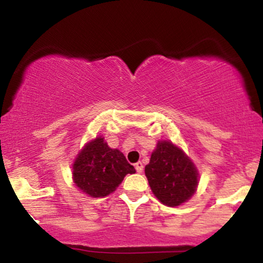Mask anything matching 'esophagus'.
<instances>
[{"label": "esophagus", "mask_w": 263, "mask_h": 263, "mask_svg": "<svg viewBox=\"0 0 263 263\" xmlns=\"http://www.w3.org/2000/svg\"><path fill=\"white\" fill-rule=\"evenodd\" d=\"M135 168H136V172H137V173H142V172H143V164H142V162L136 163Z\"/></svg>", "instance_id": "1"}]
</instances>
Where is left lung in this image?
<instances>
[{"label": "left lung", "instance_id": "1", "mask_svg": "<svg viewBox=\"0 0 263 263\" xmlns=\"http://www.w3.org/2000/svg\"><path fill=\"white\" fill-rule=\"evenodd\" d=\"M153 194L164 205L178 206L194 194L198 172L182 149L161 141L144 168Z\"/></svg>", "mask_w": 263, "mask_h": 263}]
</instances>
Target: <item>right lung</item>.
I'll use <instances>...</instances> for the list:
<instances>
[{"label":"right lung","mask_w":263,"mask_h":263,"mask_svg":"<svg viewBox=\"0 0 263 263\" xmlns=\"http://www.w3.org/2000/svg\"><path fill=\"white\" fill-rule=\"evenodd\" d=\"M74 182L92 198H104L112 193L126 174H134L135 167L119 149L107 146L104 138L89 142L78 156L73 167Z\"/></svg>","instance_id":"add662e5"}]
</instances>
